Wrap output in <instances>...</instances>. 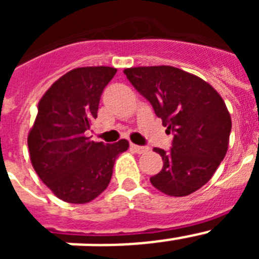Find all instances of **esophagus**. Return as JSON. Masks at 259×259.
<instances>
[{
  "mask_svg": "<svg viewBox=\"0 0 259 259\" xmlns=\"http://www.w3.org/2000/svg\"><path fill=\"white\" fill-rule=\"evenodd\" d=\"M131 149L134 150L135 153H137V154H144V153H146L148 150H149V148H148V146H140V145L131 144Z\"/></svg>",
  "mask_w": 259,
  "mask_h": 259,
  "instance_id": "34e87169",
  "label": "esophagus"
}]
</instances>
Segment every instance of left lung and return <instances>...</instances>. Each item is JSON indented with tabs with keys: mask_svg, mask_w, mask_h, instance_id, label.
I'll use <instances>...</instances> for the list:
<instances>
[{
	"mask_svg": "<svg viewBox=\"0 0 259 259\" xmlns=\"http://www.w3.org/2000/svg\"><path fill=\"white\" fill-rule=\"evenodd\" d=\"M123 72L174 134L170 152L154 148L163 167L150 178L153 187L174 197L200 189L228 149L232 122L223 98L205 80L172 66L131 67Z\"/></svg>",
	"mask_w": 259,
	"mask_h": 259,
	"instance_id": "1",
	"label": "left lung"
}]
</instances>
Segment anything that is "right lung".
Instances as JSON below:
<instances>
[{
  "label": "right lung",
  "instance_id": "1",
  "mask_svg": "<svg viewBox=\"0 0 259 259\" xmlns=\"http://www.w3.org/2000/svg\"><path fill=\"white\" fill-rule=\"evenodd\" d=\"M116 74L107 66L68 71L48 89L37 105L28 134L32 166L62 201L87 203L107 188L115 159L127 140L95 143L87 131L97 118L105 87Z\"/></svg>",
  "mask_w": 259,
  "mask_h": 259
}]
</instances>
